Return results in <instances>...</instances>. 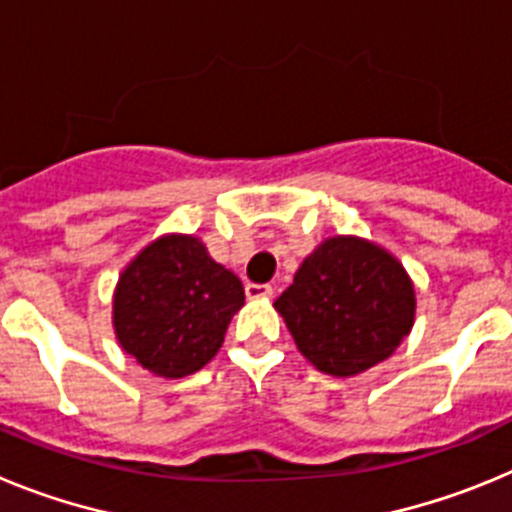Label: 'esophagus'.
<instances>
[{
	"mask_svg": "<svg viewBox=\"0 0 512 512\" xmlns=\"http://www.w3.org/2000/svg\"><path fill=\"white\" fill-rule=\"evenodd\" d=\"M274 295L271 284H246V297L248 300H269Z\"/></svg>",
	"mask_w": 512,
	"mask_h": 512,
	"instance_id": "obj_1",
	"label": "esophagus"
}]
</instances>
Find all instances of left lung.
I'll list each match as a JSON object with an SVG mask.
<instances>
[{"mask_svg": "<svg viewBox=\"0 0 512 512\" xmlns=\"http://www.w3.org/2000/svg\"><path fill=\"white\" fill-rule=\"evenodd\" d=\"M300 354L333 377L390 359L415 320V289L390 251L336 235L302 261L277 302Z\"/></svg>", "mask_w": 512, "mask_h": 512, "instance_id": "8db88e82", "label": "left lung"}]
</instances>
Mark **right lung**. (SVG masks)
<instances>
[{"mask_svg":"<svg viewBox=\"0 0 512 512\" xmlns=\"http://www.w3.org/2000/svg\"><path fill=\"white\" fill-rule=\"evenodd\" d=\"M246 292L194 235L171 233L148 243L125 266L112 300L122 351L156 377L200 372L220 351Z\"/></svg>","mask_w":512,"mask_h":512,"instance_id":"right-lung-1","label":"right lung"}]
</instances>
